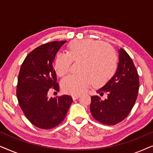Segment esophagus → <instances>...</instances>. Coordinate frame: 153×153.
<instances>
[{"label": "esophagus", "instance_id": "34e87169", "mask_svg": "<svg viewBox=\"0 0 153 153\" xmlns=\"http://www.w3.org/2000/svg\"><path fill=\"white\" fill-rule=\"evenodd\" d=\"M80 97V95H72V99L74 100H76L78 99V98Z\"/></svg>", "mask_w": 153, "mask_h": 153}]
</instances>
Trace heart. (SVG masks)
Here are the masks:
<instances>
[{"mask_svg": "<svg viewBox=\"0 0 153 153\" xmlns=\"http://www.w3.org/2000/svg\"><path fill=\"white\" fill-rule=\"evenodd\" d=\"M72 61H78L79 74H70L62 79L64 92L79 95L84 92L92 81L95 86H102L114 76L117 69V56L114 49L103 42L91 39L71 42L67 53L56 56L54 69L62 76L70 70Z\"/></svg>", "mask_w": 153, "mask_h": 153, "instance_id": "obj_1", "label": "heart"}]
</instances>
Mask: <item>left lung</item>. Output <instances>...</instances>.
<instances>
[{
  "label": "left lung",
  "mask_w": 153,
  "mask_h": 153,
  "mask_svg": "<svg viewBox=\"0 0 153 153\" xmlns=\"http://www.w3.org/2000/svg\"><path fill=\"white\" fill-rule=\"evenodd\" d=\"M118 64L111 79L97 91L100 95L107 93L104 100L97 95L91 97L92 116L108 125H116L128 116L137 100L139 79L134 62L124 49H118Z\"/></svg>",
  "instance_id": "obj_1"
}]
</instances>
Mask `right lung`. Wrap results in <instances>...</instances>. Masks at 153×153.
<instances>
[{
    "label": "right lung",
    "mask_w": 153,
    "mask_h": 153,
    "mask_svg": "<svg viewBox=\"0 0 153 153\" xmlns=\"http://www.w3.org/2000/svg\"><path fill=\"white\" fill-rule=\"evenodd\" d=\"M66 41L51 42L33 50L21 67L16 86V97L27 119L40 129L59 125L72 103L70 95L49 98L51 89L59 91L53 70L56 53Z\"/></svg>",
    "instance_id": "1"
}]
</instances>
